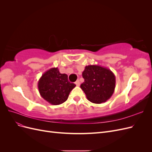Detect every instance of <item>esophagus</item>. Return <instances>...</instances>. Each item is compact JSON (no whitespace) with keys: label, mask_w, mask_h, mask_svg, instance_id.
Instances as JSON below:
<instances>
[{"label":"esophagus","mask_w":152,"mask_h":152,"mask_svg":"<svg viewBox=\"0 0 152 152\" xmlns=\"http://www.w3.org/2000/svg\"><path fill=\"white\" fill-rule=\"evenodd\" d=\"M75 84H76L77 86H80V81H79V80H77L75 82Z\"/></svg>","instance_id":"34e87169"}]
</instances>
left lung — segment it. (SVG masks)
Returning a JSON list of instances; mask_svg holds the SVG:
<instances>
[{
  "label": "left lung",
  "mask_w": 152,
  "mask_h": 152,
  "mask_svg": "<svg viewBox=\"0 0 152 152\" xmlns=\"http://www.w3.org/2000/svg\"><path fill=\"white\" fill-rule=\"evenodd\" d=\"M84 82L80 85L89 102L100 104L112 97L115 88V76L110 69L88 65L82 72Z\"/></svg>",
  "instance_id": "obj_1"
}]
</instances>
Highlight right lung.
I'll return each mask as SVG.
<instances>
[{"label":"right lung","mask_w":152,"mask_h":152,"mask_svg":"<svg viewBox=\"0 0 152 152\" xmlns=\"http://www.w3.org/2000/svg\"><path fill=\"white\" fill-rule=\"evenodd\" d=\"M75 86L68 81L66 74L59 72L58 67L50 68L44 72L38 82L40 96L53 105L66 102L70 91Z\"/></svg>","instance_id":"add662e5"}]
</instances>
